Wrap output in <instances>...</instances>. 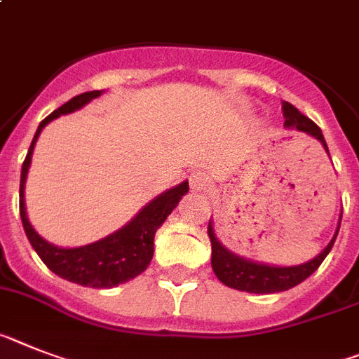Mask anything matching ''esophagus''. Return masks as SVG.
Returning a JSON list of instances; mask_svg holds the SVG:
<instances>
[{
	"mask_svg": "<svg viewBox=\"0 0 359 359\" xmlns=\"http://www.w3.org/2000/svg\"><path fill=\"white\" fill-rule=\"evenodd\" d=\"M189 186L191 191H203L208 186V175L204 171H194L189 175Z\"/></svg>",
	"mask_w": 359,
	"mask_h": 359,
	"instance_id": "esophagus-1",
	"label": "esophagus"
}]
</instances>
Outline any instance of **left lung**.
Listing matches in <instances>:
<instances>
[{"mask_svg":"<svg viewBox=\"0 0 359 359\" xmlns=\"http://www.w3.org/2000/svg\"><path fill=\"white\" fill-rule=\"evenodd\" d=\"M283 116H285V128L297 129V131H303V133L314 137L316 140L321 142L325 151L328 153L327 142H325L321 129L312 120L306 118L305 114H301L294 105L288 104V102H283ZM339 224H341V217H339L338 228H336V233L330 239V243L314 259H310V261L303 264H296V266H273V264L255 263V261H250V259L241 257V255L230 252L219 241V237L215 236L213 222L210 219V222H208V236H210V241H212L213 272H215L217 279L224 283L226 287L236 288V290L241 292L273 294V292L290 290V288L297 287L299 283L305 281L306 277L312 276L319 268V264L323 263V259L332 250L334 241L338 237Z\"/></svg>","mask_w":359,"mask_h":359,"instance_id":"8db88e82","label":"left lung"}]
</instances>
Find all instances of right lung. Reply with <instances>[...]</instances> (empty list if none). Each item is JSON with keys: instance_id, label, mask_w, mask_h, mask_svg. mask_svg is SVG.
I'll return each instance as SVG.
<instances>
[{"instance_id": "obj_1", "label": "right lung", "mask_w": 359, "mask_h": 359, "mask_svg": "<svg viewBox=\"0 0 359 359\" xmlns=\"http://www.w3.org/2000/svg\"><path fill=\"white\" fill-rule=\"evenodd\" d=\"M102 93L104 91L82 93V95L65 102L56 111H53L47 118L41 120L25 156V162L21 165L20 215L27 239L50 272H54L62 279L82 285V287L113 288L140 276L147 268V264L151 263L153 250H155L153 239H155L156 230L164 224L168 215L177 208L182 195L188 194V180L165 189L164 194L156 195L151 203H147L128 224L113 231L111 236L95 241L91 245L76 246V248H62V246H54L49 241H45L29 221L25 208L27 173L31 168L32 151H34L36 140L40 137L41 129L62 114L82 109L83 105L98 98Z\"/></svg>"}]
</instances>
